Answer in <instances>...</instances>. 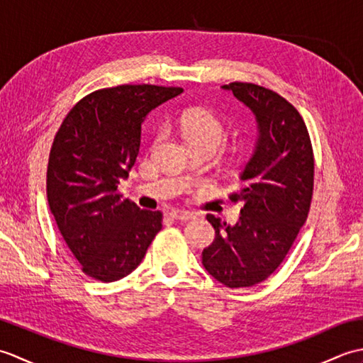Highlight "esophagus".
I'll use <instances>...</instances> for the list:
<instances>
[{"label":"esophagus","instance_id":"34e87169","mask_svg":"<svg viewBox=\"0 0 363 363\" xmlns=\"http://www.w3.org/2000/svg\"><path fill=\"white\" fill-rule=\"evenodd\" d=\"M169 217H172L173 220H177V221H190L195 218V215L190 212H184V211H172L169 212Z\"/></svg>","mask_w":363,"mask_h":363}]
</instances>
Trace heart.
Instances as JSON below:
<instances>
[{"label":"heart","mask_w":363,"mask_h":363,"mask_svg":"<svg viewBox=\"0 0 363 363\" xmlns=\"http://www.w3.org/2000/svg\"><path fill=\"white\" fill-rule=\"evenodd\" d=\"M181 126L187 143L201 142L217 148L225 137V126L221 120L211 111L195 109L182 115Z\"/></svg>","instance_id":"obj_1"}]
</instances>
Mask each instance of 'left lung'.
I'll use <instances>...</instances> for the list:
<instances>
[{"instance_id":"obj_1","label":"left lung","mask_w":363,"mask_h":363,"mask_svg":"<svg viewBox=\"0 0 363 363\" xmlns=\"http://www.w3.org/2000/svg\"><path fill=\"white\" fill-rule=\"evenodd\" d=\"M252 112L257 138L230 199L242 203L235 225L207 213L215 240L203 265L229 289L251 287L287 256L307 220L313 191V152L299 112L276 91L248 82L221 86Z\"/></svg>"}]
</instances>
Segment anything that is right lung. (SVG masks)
Segmentation results:
<instances>
[{"label": "right lung", "mask_w": 363, "mask_h": 363, "mask_svg": "<svg viewBox=\"0 0 363 363\" xmlns=\"http://www.w3.org/2000/svg\"><path fill=\"white\" fill-rule=\"evenodd\" d=\"M181 87L118 86L82 98L60 125L50 152V211L82 272L113 282L140 265L162 229L159 211L117 194L140 150L142 123Z\"/></svg>", "instance_id": "right-lung-1"}]
</instances>
